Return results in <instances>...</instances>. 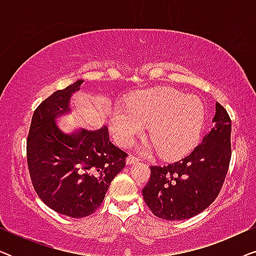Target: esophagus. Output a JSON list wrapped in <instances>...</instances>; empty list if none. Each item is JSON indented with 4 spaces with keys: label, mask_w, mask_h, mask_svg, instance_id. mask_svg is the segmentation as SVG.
Masks as SVG:
<instances>
[{
    "label": "esophagus",
    "mask_w": 256,
    "mask_h": 256,
    "mask_svg": "<svg viewBox=\"0 0 256 256\" xmlns=\"http://www.w3.org/2000/svg\"><path fill=\"white\" fill-rule=\"evenodd\" d=\"M138 158H136L135 156H132V155H129L127 158H126V163L128 164V166H130V164H134V163H136L138 162Z\"/></svg>",
    "instance_id": "obj_1"
}]
</instances>
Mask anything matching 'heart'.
<instances>
[{
  "mask_svg": "<svg viewBox=\"0 0 256 256\" xmlns=\"http://www.w3.org/2000/svg\"><path fill=\"white\" fill-rule=\"evenodd\" d=\"M205 107L194 96L171 87H157L128 96L116 104L110 118V129L118 144L130 146L148 126L150 148L163 158L188 155L202 138Z\"/></svg>",
  "mask_w": 256,
  "mask_h": 256,
  "instance_id": "obj_1",
  "label": "heart"
}]
</instances>
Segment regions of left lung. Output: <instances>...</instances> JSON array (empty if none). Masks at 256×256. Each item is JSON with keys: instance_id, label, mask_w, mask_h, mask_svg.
<instances>
[{"instance_id": "8db88e82", "label": "left lung", "mask_w": 256, "mask_h": 256, "mask_svg": "<svg viewBox=\"0 0 256 256\" xmlns=\"http://www.w3.org/2000/svg\"><path fill=\"white\" fill-rule=\"evenodd\" d=\"M212 122V129L190 155L169 166H150L142 194L152 214L164 220L190 219L218 197L232 155V124L219 102Z\"/></svg>"}]
</instances>
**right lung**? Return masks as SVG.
<instances>
[{
    "instance_id": "add662e5",
    "label": "right lung",
    "mask_w": 256,
    "mask_h": 256,
    "mask_svg": "<svg viewBox=\"0 0 256 256\" xmlns=\"http://www.w3.org/2000/svg\"><path fill=\"white\" fill-rule=\"evenodd\" d=\"M84 80L56 92L34 112L26 141L31 182L44 204L60 214L84 218L102 204L127 154L110 141L106 126L98 130H62L58 118Z\"/></svg>"
}]
</instances>
